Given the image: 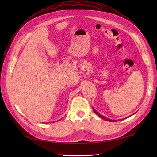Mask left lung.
Segmentation results:
<instances>
[{
	"label": "left lung",
	"mask_w": 157,
	"mask_h": 157,
	"mask_svg": "<svg viewBox=\"0 0 157 157\" xmlns=\"http://www.w3.org/2000/svg\"><path fill=\"white\" fill-rule=\"evenodd\" d=\"M94 111L95 112V113H96V115H98L99 117H100L101 118H103V119H104V120H105V121H109V122H113H113H114V121H115H115H116V120H115V121H113V120H111V119H109V118H107L106 117H103V116L101 115H100V114H99V113H98V112H96V111H95V110H94ZM120 121H121V120H120Z\"/></svg>",
	"instance_id": "1"
}]
</instances>
